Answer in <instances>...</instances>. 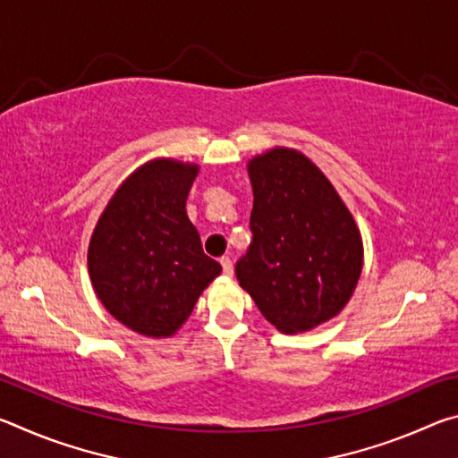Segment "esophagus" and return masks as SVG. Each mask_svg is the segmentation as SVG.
I'll list each match as a JSON object with an SVG mask.
<instances>
[{"mask_svg": "<svg viewBox=\"0 0 458 458\" xmlns=\"http://www.w3.org/2000/svg\"><path fill=\"white\" fill-rule=\"evenodd\" d=\"M220 265H222V270H224V275H232L234 273V265H232V260L228 259V257H222L220 259Z\"/></svg>", "mask_w": 458, "mask_h": 458, "instance_id": "obj_1", "label": "esophagus"}]
</instances>
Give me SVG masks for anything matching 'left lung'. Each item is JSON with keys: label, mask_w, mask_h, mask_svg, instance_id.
Masks as SVG:
<instances>
[{"label": "left lung", "mask_w": 458, "mask_h": 458, "mask_svg": "<svg viewBox=\"0 0 458 458\" xmlns=\"http://www.w3.org/2000/svg\"><path fill=\"white\" fill-rule=\"evenodd\" d=\"M252 242L236 276L259 311L283 333L335 317L353 294L363 244L353 216L303 153L275 147L248 161Z\"/></svg>", "instance_id": "left-lung-1"}]
</instances>
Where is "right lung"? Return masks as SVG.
<instances>
[{"label": "right lung", "instance_id": "add662e5", "mask_svg": "<svg viewBox=\"0 0 458 458\" xmlns=\"http://www.w3.org/2000/svg\"><path fill=\"white\" fill-rule=\"evenodd\" d=\"M198 165L153 159L119 185L89 244L97 297L114 319L147 337L182 327L201 291L222 273L185 214Z\"/></svg>", "mask_w": 458, "mask_h": 458}]
</instances>
